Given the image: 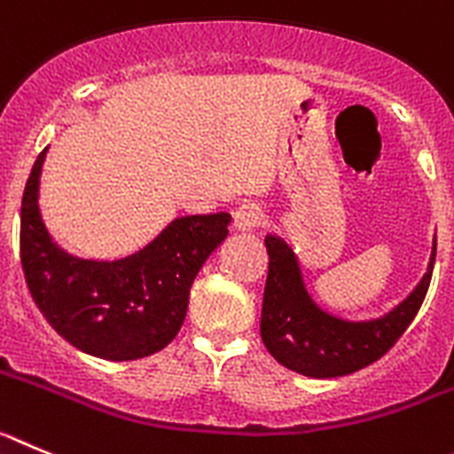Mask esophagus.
I'll list each match as a JSON object with an SVG mask.
<instances>
[{
  "mask_svg": "<svg viewBox=\"0 0 454 454\" xmlns=\"http://www.w3.org/2000/svg\"><path fill=\"white\" fill-rule=\"evenodd\" d=\"M232 223L239 232H248V231H255L257 226H262L264 223V210L260 203L255 201H247L242 206L237 207L235 215H232Z\"/></svg>",
  "mask_w": 454,
  "mask_h": 454,
  "instance_id": "34e87169",
  "label": "esophagus"
}]
</instances>
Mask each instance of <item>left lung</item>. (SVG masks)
I'll list each match as a JSON object with an SVG mask.
<instances>
[{"label":"left lung","instance_id":"8db88e82","mask_svg":"<svg viewBox=\"0 0 454 454\" xmlns=\"http://www.w3.org/2000/svg\"><path fill=\"white\" fill-rule=\"evenodd\" d=\"M264 244L269 273L260 334L273 359L308 378L355 373L389 353L423 305L436 251L434 244L426 276L398 308L373 321H344L314 303L305 289L296 255L280 237L267 235Z\"/></svg>","mask_w":454,"mask_h":454}]
</instances>
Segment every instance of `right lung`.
I'll use <instances>...</instances> for the list:
<instances>
[{
	"mask_svg": "<svg viewBox=\"0 0 454 454\" xmlns=\"http://www.w3.org/2000/svg\"><path fill=\"white\" fill-rule=\"evenodd\" d=\"M44 153L31 169L20 215V260L34 303L83 353L113 362L158 353L181 330L192 283L226 239L231 215L174 219L149 247L124 260H81L54 244L40 217Z\"/></svg>",
	"mask_w": 454,
	"mask_h": 454,
	"instance_id": "1",
	"label": "right lung"
}]
</instances>
